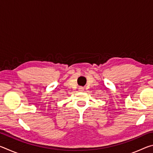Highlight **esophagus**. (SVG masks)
Wrapping results in <instances>:
<instances>
[{"label":"esophagus","mask_w":153,"mask_h":153,"mask_svg":"<svg viewBox=\"0 0 153 153\" xmlns=\"http://www.w3.org/2000/svg\"><path fill=\"white\" fill-rule=\"evenodd\" d=\"M79 91H83V90H84V88L79 87Z\"/></svg>","instance_id":"esophagus-1"}]
</instances>
